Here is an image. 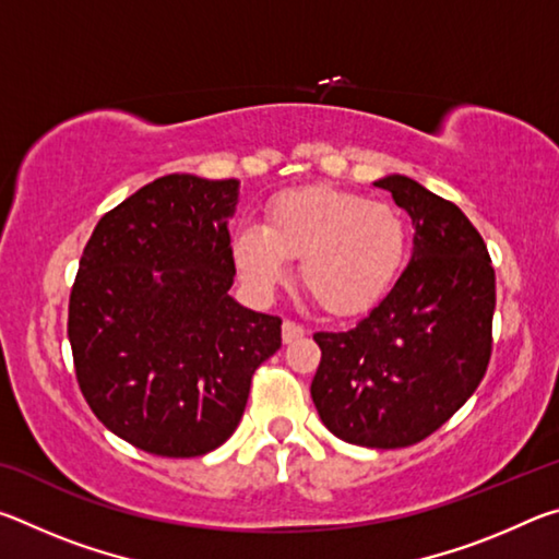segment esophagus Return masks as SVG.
I'll use <instances>...</instances> for the list:
<instances>
[{"mask_svg":"<svg viewBox=\"0 0 559 559\" xmlns=\"http://www.w3.org/2000/svg\"><path fill=\"white\" fill-rule=\"evenodd\" d=\"M281 335H283V343L290 345V343H296V340L306 335V330H302V325L293 323V320H286V323H283V328H281Z\"/></svg>","mask_w":559,"mask_h":559,"instance_id":"34e87169","label":"esophagus"}]
</instances>
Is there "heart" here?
<instances>
[{"mask_svg": "<svg viewBox=\"0 0 559 559\" xmlns=\"http://www.w3.org/2000/svg\"><path fill=\"white\" fill-rule=\"evenodd\" d=\"M234 263L257 293H271L300 261V283L333 318H357L382 302L400 278L409 229L400 210L328 185L273 197L263 226L234 236Z\"/></svg>", "mask_w": 559, "mask_h": 559, "instance_id": "1", "label": "heart"}]
</instances>
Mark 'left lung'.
Instances as JSON below:
<instances>
[{
    "label": "left lung",
    "instance_id": "1",
    "mask_svg": "<svg viewBox=\"0 0 559 559\" xmlns=\"http://www.w3.org/2000/svg\"><path fill=\"white\" fill-rule=\"evenodd\" d=\"M374 187L409 214V266L355 328L313 335L323 357L310 396L337 439L404 449L447 424L484 380L496 271L456 204L404 175H386Z\"/></svg>",
    "mask_w": 559,
    "mask_h": 559
}]
</instances>
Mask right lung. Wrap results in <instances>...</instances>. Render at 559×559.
Instances as JSON below:
<instances>
[{
    "label": "right lung",
    "mask_w": 559,
    "mask_h": 559,
    "mask_svg": "<svg viewBox=\"0 0 559 559\" xmlns=\"http://www.w3.org/2000/svg\"><path fill=\"white\" fill-rule=\"evenodd\" d=\"M239 179L167 175L110 210L69 302L75 377L116 437L155 456H204L239 427L281 318L229 296Z\"/></svg>",
    "instance_id": "1"
}]
</instances>
